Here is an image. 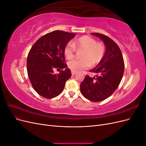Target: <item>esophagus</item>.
Here are the masks:
<instances>
[{
    "mask_svg": "<svg viewBox=\"0 0 146 146\" xmlns=\"http://www.w3.org/2000/svg\"><path fill=\"white\" fill-rule=\"evenodd\" d=\"M71 73H72V75H73V76H74V75H76V74H77V72H74V71H72V72H71Z\"/></svg>",
    "mask_w": 146,
    "mask_h": 146,
    "instance_id": "esophagus-1",
    "label": "esophagus"
}]
</instances>
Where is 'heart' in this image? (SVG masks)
<instances>
[{"mask_svg": "<svg viewBox=\"0 0 146 146\" xmlns=\"http://www.w3.org/2000/svg\"><path fill=\"white\" fill-rule=\"evenodd\" d=\"M76 48H83L82 60H74L68 63L69 68L74 72H82L92 65H96L102 60L105 54V47L100 42H97L89 36H83L72 42H69L64 48V54L68 60L75 56Z\"/></svg>", "mask_w": 146, "mask_h": 146, "instance_id": "b5f03b06", "label": "heart"}]
</instances>
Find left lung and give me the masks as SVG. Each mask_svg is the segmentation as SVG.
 <instances>
[{
    "label": "left lung",
    "instance_id": "obj_1",
    "mask_svg": "<svg viewBox=\"0 0 146 146\" xmlns=\"http://www.w3.org/2000/svg\"><path fill=\"white\" fill-rule=\"evenodd\" d=\"M103 41L106 47L102 60L90 72L97 76H86L80 84L82 95L90 101L98 102L109 98L119 84L124 72V61L121 49L111 38L103 34L92 33Z\"/></svg>",
    "mask_w": 146,
    "mask_h": 146
}]
</instances>
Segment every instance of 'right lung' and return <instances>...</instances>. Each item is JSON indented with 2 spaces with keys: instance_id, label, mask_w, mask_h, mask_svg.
<instances>
[{
  "instance_id": "right-lung-1",
  "label": "right lung",
  "mask_w": 146,
  "mask_h": 146,
  "mask_svg": "<svg viewBox=\"0 0 146 146\" xmlns=\"http://www.w3.org/2000/svg\"><path fill=\"white\" fill-rule=\"evenodd\" d=\"M76 33L55 30L35 42L27 56L28 76L33 89L46 99H52L63 92L65 83L71 77L65 64L64 48ZM55 74V69H63Z\"/></svg>"
}]
</instances>
